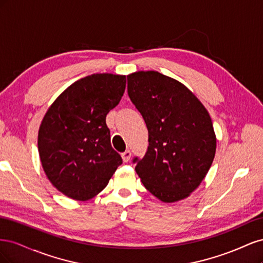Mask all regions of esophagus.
<instances>
[{
	"label": "esophagus",
	"instance_id": "obj_1",
	"mask_svg": "<svg viewBox=\"0 0 263 263\" xmlns=\"http://www.w3.org/2000/svg\"><path fill=\"white\" fill-rule=\"evenodd\" d=\"M130 157H132L130 150H126L125 153H123V154H122V158H123V161H124V162L129 161V160H130Z\"/></svg>",
	"mask_w": 263,
	"mask_h": 263
}]
</instances>
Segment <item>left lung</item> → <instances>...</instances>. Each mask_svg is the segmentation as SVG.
<instances>
[{
	"label": "left lung",
	"mask_w": 263,
	"mask_h": 263,
	"mask_svg": "<svg viewBox=\"0 0 263 263\" xmlns=\"http://www.w3.org/2000/svg\"><path fill=\"white\" fill-rule=\"evenodd\" d=\"M127 91L148 129L149 146L135 170L164 203L187 197L213 163L216 136L208 109L185 85L158 71L127 76Z\"/></svg>",
	"instance_id": "1"
}]
</instances>
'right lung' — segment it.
I'll return each mask as SVG.
<instances>
[{
	"instance_id": "1",
	"label": "right lung",
	"mask_w": 263,
	"mask_h": 263,
	"mask_svg": "<svg viewBox=\"0 0 263 263\" xmlns=\"http://www.w3.org/2000/svg\"><path fill=\"white\" fill-rule=\"evenodd\" d=\"M125 87V76H87L63 91L44 116L38 132L42 165L68 197L86 201L98 195L123 163L110 145L106 115Z\"/></svg>"
}]
</instances>
